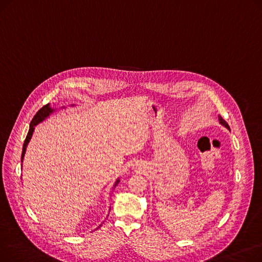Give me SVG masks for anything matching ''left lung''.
<instances>
[{
	"label": "left lung",
	"instance_id": "8db88e82",
	"mask_svg": "<svg viewBox=\"0 0 262 262\" xmlns=\"http://www.w3.org/2000/svg\"><path fill=\"white\" fill-rule=\"evenodd\" d=\"M219 121H220V123H221L222 124V125L223 126H225L227 129H229L230 130V128H229V125H228V124H227V122L222 118V117H219Z\"/></svg>",
	"mask_w": 262,
	"mask_h": 262
}]
</instances>
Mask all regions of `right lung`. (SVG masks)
<instances>
[{
    "mask_svg": "<svg viewBox=\"0 0 262 262\" xmlns=\"http://www.w3.org/2000/svg\"><path fill=\"white\" fill-rule=\"evenodd\" d=\"M73 106V105H72ZM54 113V109L50 106V104H47L45 105L42 108H40L37 114L34 116L33 120L31 121V124H30V129H29V133H27V136L25 138V141H24V144H23V149H22V155H21V161H23V158H24V155H25V150H26V147H27V144H29L32 136H33V133H34V129H35V126L37 125V124H39L40 122L45 121L51 114ZM120 180L118 178V180L116 181L115 185H114V188L119 184Z\"/></svg>",
    "mask_w": 262,
    "mask_h": 262,
    "instance_id": "right-lung-1",
    "label": "right lung"
}]
</instances>
